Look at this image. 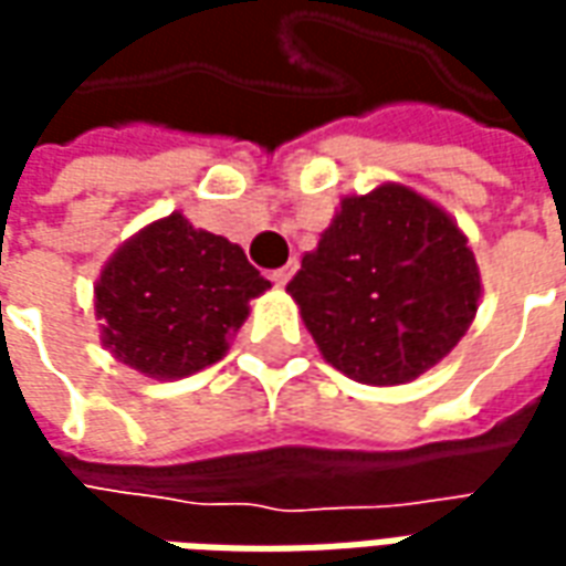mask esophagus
Masks as SVG:
<instances>
[{
    "instance_id": "1",
    "label": "esophagus",
    "mask_w": 566,
    "mask_h": 566,
    "mask_svg": "<svg viewBox=\"0 0 566 566\" xmlns=\"http://www.w3.org/2000/svg\"><path fill=\"white\" fill-rule=\"evenodd\" d=\"M294 272H296V260H291L287 266H282V270L272 272V282L279 284V287H284V284H287V282H291V279H294Z\"/></svg>"
}]
</instances>
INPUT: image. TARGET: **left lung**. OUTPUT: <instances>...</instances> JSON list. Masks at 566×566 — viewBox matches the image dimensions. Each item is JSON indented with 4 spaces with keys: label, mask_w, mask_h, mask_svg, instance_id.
<instances>
[{
    "label": "left lung",
    "mask_w": 566,
    "mask_h": 566,
    "mask_svg": "<svg viewBox=\"0 0 566 566\" xmlns=\"http://www.w3.org/2000/svg\"><path fill=\"white\" fill-rule=\"evenodd\" d=\"M287 294L331 367L394 388L461 343L482 303V272L449 211L381 181L339 199Z\"/></svg>",
    "instance_id": "left-lung-1"
}]
</instances>
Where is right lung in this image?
<instances>
[{
  "label": "right lung",
  "instance_id": "obj_1",
  "mask_svg": "<svg viewBox=\"0 0 566 566\" xmlns=\"http://www.w3.org/2000/svg\"><path fill=\"white\" fill-rule=\"evenodd\" d=\"M263 291L242 248L172 211L105 260L93 284L99 343L148 379H187L230 352Z\"/></svg>",
  "mask_w": 566,
  "mask_h": 566
}]
</instances>
